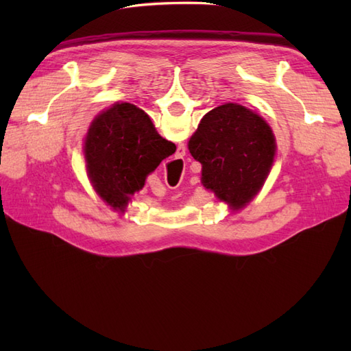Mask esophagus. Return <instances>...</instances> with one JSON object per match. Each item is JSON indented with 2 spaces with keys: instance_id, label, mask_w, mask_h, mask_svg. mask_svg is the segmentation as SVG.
<instances>
[{
  "instance_id": "34e87169",
  "label": "esophagus",
  "mask_w": 351,
  "mask_h": 351,
  "mask_svg": "<svg viewBox=\"0 0 351 351\" xmlns=\"http://www.w3.org/2000/svg\"><path fill=\"white\" fill-rule=\"evenodd\" d=\"M178 154H180V155H184V154H186V147H184L183 145L178 146Z\"/></svg>"
}]
</instances>
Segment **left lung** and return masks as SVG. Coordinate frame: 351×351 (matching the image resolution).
<instances>
[{"mask_svg": "<svg viewBox=\"0 0 351 351\" xmlns=\"http://www.w3.org/2000/svg\"><path fill=\"white\" fill-rule=\"evenodd\" d=\"M275 137L261 115L239 104H224L205 114L189 141L202 164V184L232 209L258 195L274 162Z\"/></svg>", "mask_w": 351, "mask_h": 351, "instance_id": "1", "label": "left lung"}]
</instances>
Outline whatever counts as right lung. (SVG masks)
Segmentation results:
<instances>
[{
  "instance_id": "add662e5",
  "label": "right lung",
  "mask_w": 351,
  "mask_h": 351,
  "mask_svg": "<svg viewBox=\"0 0 351 351\" xmlns=\"http://www.w3.org/2000/svg\"><path fill=\"white\" fill-rule=\"evenodd\" d=\"M174 152V143L159 136L147 114L129 102L101 112L84 139L90 182L104 202L120 210L145 186L147 174Z\"/></svg>"
}]
</instances>
